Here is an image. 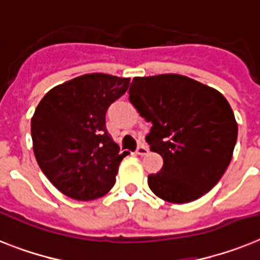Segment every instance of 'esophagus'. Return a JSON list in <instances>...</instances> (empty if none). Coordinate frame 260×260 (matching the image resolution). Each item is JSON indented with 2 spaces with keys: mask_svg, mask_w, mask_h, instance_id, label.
<instances>
[{
  "mask_svg": "<svg viewBox=\"0 0 260 260\" xmlns=\"http://www.w3.org/2000/svg\"><path fill=\"white\" fill-rule=\"evenodd\" d=\"M136 154L140 155V156H144V155L148 154V148H147L144 144H142V146L138 147V150H136Z\"/></svg>",
  "mask_w": 260,
  "mask_h": 260,
  "instance_id": "obj_1",
  "label": "esophagus"
}]
</instances>
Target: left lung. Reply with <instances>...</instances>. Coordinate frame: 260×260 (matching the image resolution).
<instances>
[{"label": "left lung", "instance_id": "1", "mask_svg": "<svg viewBox=\"0 0 260 260\" xmlns=\"http://www.w3.org/2000/svg\"><path fill=\"white\" fill-rule=\"evenodd\" d=\"M129 101L152 122L146 142L163 158L148 175L155 196L173 204L202 197L230 166L238 122L220 91L179 74L136 77Z\"/></svg>", "mask_w": 260, "mask_h": 260}]
</instances>
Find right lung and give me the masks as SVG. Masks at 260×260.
<instances>
[{
  "label": "right lung",
  "mask_w": 260,
  "mask_h": 260,
  "mask_svg": "<svg viewBox=\"0 0 260 260\" xmlns=\"http://www.w3.org/2000/svg\"><path fill=\"white\" fill-rule=\"evenodd\" d=\"M128 86L129 78L93 73L55 86L39 102L30 120L35 158L67 197L90 201L113 187L126 152L108 134L105 114Z\"/></svg>",
  "instance_id": "obj_1"
}]
</instances>
